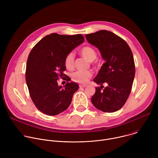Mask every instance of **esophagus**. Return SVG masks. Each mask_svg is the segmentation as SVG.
<instances>
[{
  "label": "esophagus",
  "mask_w": 158,
  "mask_h": 158,
  "mask_svg": "<svg viewBox=\"0 0 158 158\" xmlns=\"http://www.w3.org/2000/svg\"><path fill=\"white\" fill-rule=\"evenodd\" d=\"M79 87H80V88H83V87H86V85H84V84H80L79 85Z\"/></svg>",
  "instance_id": "34e87169"
}]
</instances>
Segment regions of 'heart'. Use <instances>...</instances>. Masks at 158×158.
Listing matches in <instances>:
<instances>
[{
	"mask_svg": "<svg viewBox=\"0 0 158 158\" xmlns=\"http://www.w3.org/2000/svg\"><path fill=\"white\" fill-rule=\"evenodd\" d=\"M81 54L88 61L92 62L95 60L98 56L96 51L91 46H84L80 50ZM74 54L72 52L67 54L64 59V64L68 69L72 70L74 67ZM93 76V73L89 71H77L73 74V81L80 83L85 84L88 82L89 79Z\"/></svg>",
	"mask_w": 158,
	"mask_h": 158,
	"instance_id": "b5f03b06",
	"label": "heart"
}]
</instances>
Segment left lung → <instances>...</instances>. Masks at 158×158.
I'll return each mask as SVG.
<instances>
[{
	"label": "left lung",
	"mask_w": 158,
	"mask_h": 158,
	"mask_svg": "<svg viewBox=\"0 0 158 158\" xmlns=\"http://www.w3.org/2000/svg\"><path fill=\"white\" fill-rule=\"evenodd\" d=\"M85 37L106 60L94 79L101 85L96 87L91 102L103 112H115L124 105L131 92L135 75L132 52L124 39L110 31L102 30ZM104 83L107 86L102 89Z\"/></svg>",
	"instance_id": "1"
}]
</instances>
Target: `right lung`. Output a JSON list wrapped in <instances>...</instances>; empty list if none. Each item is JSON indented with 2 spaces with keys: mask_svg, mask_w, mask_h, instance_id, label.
<instances>
[{
  "mask_svg": "<svg viewBox=\"0 0 158 158\" xmlns=\"http://www.w3.org/2000/svg\"><path fill=\"white\" fill-rule=\"evenodd\" d=\"M84 41L82 34L73 35L52 33L42 38L31 50L27 61L26 81L35 107L44 114L55 116L66 110L79 89L64 74L67 54ZM68 82L59 86V78Z\"/></svg>",
  "mask_w": 158,
  "mask_h": 158,
  "instance_id": "1",
  "label": "right lung"
}]
</instances>
